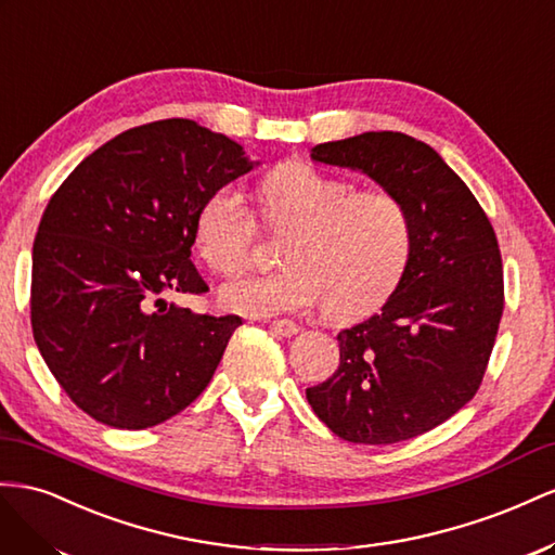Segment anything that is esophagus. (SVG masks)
I'll list each match as a JSON object with an SVG mask.
<instances>
[{
  "instance_id": "esophagus-1",
  "label": "esophagus",
  "mask_w": 555,
  "mask_h": 555,
  "mask_svg": "<svg viewBox=\"0 0 555 555\" xmlns=\"http://www.w3.org/2000/svg\"><path fill=\"white\" fill-rule=\"evenodd\" d=\"M269 325H272V330L276 332V335H281V337H293V335H297V332H299V325L293 323V321H288V319L272 321Z\"/></svg>"
}]
</instances>
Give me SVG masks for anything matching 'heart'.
Here are the masks:
<instances>
[{
    "label": "heart",
    "mask_w": 555,
    "mask_h": 555,
    "mask_svg": "<svg viewBox=\"0 0 555 555\" xmlns=\"http://www.w3.org/2000/svg\"><path fill=\"white\" fill-rule=\"evenodd\" d=\"M260 218L288 236L286 269L232 281L223 307L248 315L307 311L325 305L330 319L353 321L382 307L398 288L411 256V216L386 188L353 190L346 179L307 165L283 163L260 181ZM258 218L240 190L220 185L195 216V248L216 274H242L253 260Z\"/></svg>",
    "instance_id": "b5f03b06"
}]
</instances>
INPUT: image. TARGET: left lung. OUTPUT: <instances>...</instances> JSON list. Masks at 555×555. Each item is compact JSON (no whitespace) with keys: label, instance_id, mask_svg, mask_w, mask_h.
I'll return each instance as SVG.
<instances>
[{"label":"left lung","instance_id":"obj_1","mask_svg":"<svg viewBox=\"0 0 555 555\" xmlns=\"http://www.w3.org/2000/svg\"><path fill=\"white\" fill-rule=\"evenodd\" d=\"M315 163L367 173L411 216V256L382 313L339 332V367L307 388L332 433L398 444L477 395L504 309L493 225L463 179L423 141L365 132L311 149Z\"/></svg>","mask_w":555,"mask_h":555}]
</instances>
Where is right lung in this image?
<instances>
[{
    "mask_svg": "<svg viewBox=\"0 0 555 555\" xmlns=\"http://www.w3.org/2000/svg\"><path fill=\"white\" fill-rule=\"evenodd\" d=\"M250 167L236 141L169 118L106 141L53 193L31 248V332L90 418L144 430L209 386L242 319L165 295L209 291L190 260L195 216Z\"/></svg>",
    "mask_w": 555,
    "mask_h": 555,
    "instance_id": "add662e5",
    "label": "right lung"
}]
</instances>
